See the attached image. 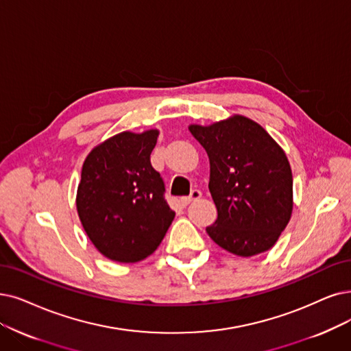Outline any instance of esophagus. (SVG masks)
<instances>
[{
	"label": "esophagus",
	"mask_w": 351,
	"mask_h": 351,
	"mask_svg": "<svg viewBox=\"0 0 351 351\" xmlns=\"http://www.w3.org/2000/svg\"><path fill=\"white\" fill-rule=\"evenodd\" d=\"M200 197H202V191L197 190V189H194V190H191V193L189 195H186V197H181V203H183V206H187L191 202L199 200Z\"/></svg>",
	"instance_id": "esophagus-1"
}]
</instances>
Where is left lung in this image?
I'll list each match as a JSON object with an SVG mask.
<instances>
[{"label": "left lung", "instance_id": "left-lung-1", "mask_svg": "<svg viewBox=\"0 0 351 351\" xmlns=\"http://www.w3.org/2000/svg\"><path fill=\"white\" fill-rule=\"evenodd\" d=\"M189 130L210 161L217 219L206 228L208 236L237 256L269 250L292 213V173L282 148L242 115Z\"/></svg>", "mask_w": 351, "mask_h": 351}]
</instances>
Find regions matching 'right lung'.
Here are the masks:
<instances>
[{
    "label": "right lung",
    "mask_w": 351,
    "mask_h": 351,
    "mask_svg": "<svg viewBox=\"0 0 351 351\" xmlns=\"http://www.w3.org/2000/svg\"><path fill=\"white\" fill-rule=\"evenodd\" d=\"M157 138V130L121 132L83 162L77 215L90 242L110 261L132 263L154 254L176 216L149 161Z\"/></svg>",
    "instance_id": "obj_1"
}]
</instances>
